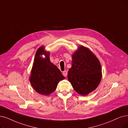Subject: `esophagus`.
<instances>
[{"label": "esophagus", "instance_id": "1", "mask_svg": "<svg viewBox=\"0 0 128 128\" xmlns=\"http://www.w3.org/2000/svg\"><path fill=\"white\" fill-rule=\"evenodd\" d=\"M67 74H68V73H67V71H64V72H63V73H62L64 76H67Z\"/></svg>", "mask_w": 128, "mask_h": 128}]
</instances>
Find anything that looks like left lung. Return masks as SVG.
<instances>
[{
    "instance_id": "obj_1",
    "label": "left lung",
    "mask_w": 128,
    "mask_h": 128,
    "mask_svg": "<svg viewBox=\"0 0 128 128\" xmlns=\"http://www.w3.org/2000/svg\"><path fill=\"white\" fill-rule=\"evenodd\" d=\"M72 59L68 80L76 92L86 96L96 89L100 83L102 77L100 63L96 56L84 46L79 47Z\"/></svg>"
}]
</instances>
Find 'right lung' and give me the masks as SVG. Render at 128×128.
I'll return each instance as SVG.
<instances>
[{"label": "right lung", "instance_id": "obj_1", "mask_svg": "<svg viewBox=\"0 0 128 128\" xmlns=\"http://www.w3.org/2000/svg\"><path fill=\"white\" fill-rule=\"evenodd\" d=\"M44 54L43 58L40 55ZM64 79L60 70L50 62L49 52L40 47L35 55L30 81L34 89L38 93L48 96L56 89L60 80Z\"/></svg>", "mask_w": 128, "mask_h": 128}]
</instances>
